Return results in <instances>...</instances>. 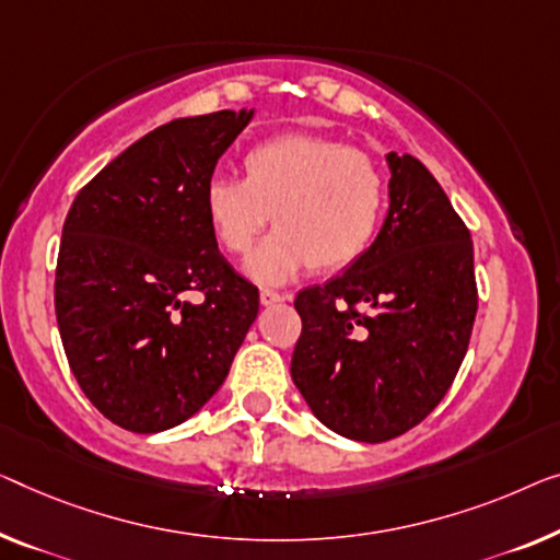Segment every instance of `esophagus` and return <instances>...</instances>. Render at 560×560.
Instances as JSON below:
<instances>
[{
    "mask_svg": "<svg viewBox=\"0 0 560 560\" xmlns=\"http://www.w3.org/2000/svg\"><path fill=\"white\" fill-rule=\"evenodd\" d=\"M258 299H261L264 306H273V304H279V302H287L289 294H279V291L261 289V294H258Z\"/></svg>",
    "mask_w": 560,
    "mask_h": 560,
    "instance_id": "34e87169",
    "label": "esophagus"
}]
</instances>
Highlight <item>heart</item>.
Wrapping results in <instances>:
<instances>
[{
  "mask_svg": "<svg viewBox=\"0 0 560 560\" xmlns=\"http://www.w3.org/2000/svg\"><path fill=\"white\" fill-rule=\"evenodd\" d=\"M387 186L362 150L312 132H283L246 150L244 178L213 175L203 215L219 246L246 256L269 219L277 231L248 258L261 283L312 264L339 271L370 252L385 219Z\"/></svg>",
  "mask_w": 560,
  "mask_h": 560,
  "instance_id": "obj_1",
  "label": "heart"
}]
</instances>
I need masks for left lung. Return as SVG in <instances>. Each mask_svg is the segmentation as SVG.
Returning a JSON list of instances; mask_svg holds the SVG:
<instances>
[{"mask_svg": "<svg viewBox=\"0 0 560 560\" xmlns=\"http://www.w3.org/2000/svg\"><path fill=\"white\" fill-rule=\"evenodd\" d=\"M387 161L389 213L370 252L294 299V385L316 420L360 442L402 435L435 410L478 312L470 231L417 158Z\"/></svg>", "mask_w": 560, "mask_h": 560, "instance_id": "obj_1", "label": "left lung"}]
</instances>
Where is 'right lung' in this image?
<instances>
[{
    "mask_svg": "<svg viewBox=\"0 0 560 560\" xmlns=\"http://www.w3.org/2000/svg\"><path fill=\"white\" fill-rule=\"evenodd\" d=\"M252 115L161 125L85 183L67 213L57 327L80 389L122 430L148 435L196 415L256 319L258 289L221 256L203 215L206 183Z\"/></svg>",
    "mask_w": 560,
    "mask_h": 560,
    "instance_id": "obj_1",
    "label": "right lung"
}]
</instances>
